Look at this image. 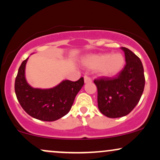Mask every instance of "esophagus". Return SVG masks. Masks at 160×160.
Returning <instances> with one entry per match:
<instances>
[{
	"label": "esophagus",
	"mask_w": 160,
	"mask_h": 160,
	"mask_svg": "<svg viewBox=\"0 0 160 160\" xmlns=\"http://www.w3.org/2000/svg\"><path fill=\"white\" fill-rule=\"evenodd\" d=\"M92 79L90 78H88L87 76H85L84 77V82H85V83H88V82H92Z\"/></svg>",
	"instance_id": "34e87169"
}]
</instances>
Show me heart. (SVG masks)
Returning <instances> with one entry per match:
<instances>
[{
	"label": "heart",
	"mask_w": 160,
	"mask_h": 160,
	"mask_svg": "<svg viewBox=\"0 0 160 160\" xmlns=\"http://www.w3.org/2000/svg\"><path fill=\"white\" fill-rule=\"evenodd\" d=\"M82 63L90 69H97L98 74L102 78H113L124 68L125 58L121 53H97L86 56Z\"/></svg>",
	"instance_id": "1"
}]
</instances>
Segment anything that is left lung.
<instances>
[{
  "instance_id": "8db88e82",
  "label": "left lung",
  "mask_w": 160,
  "mask_h": 160,
  "mask_svg": "<svg viewBox=\"0 0 160 160\" xmlns=\"http://www.w3.org/2000/svg\"><path fill=\"white\" fill-rule=\"evenodd\" d=\"M126 65L117 78L94 80L98 88V105L108 118H120L131 112L141 98L145 88L143 65L140 59L127 48H121Z\"/></svg>"
}]
</instances>
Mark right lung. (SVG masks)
I'll return each instance as SVG.
<instances>
[{"label":"right lung","instance_id":"right-lung-1","mask_svg":"<svg viewBox=\"0 0 160 160\" xmlns=\"http://www.w3.org/2000/svg\"><path fill=\"white\" fill-rule=\"evenodd\" d=\"M28 59L22 62L15 78V92L19 103L28 115L38 120L53 122L62 118L70 111L83 86V78L76 82L64 80L53 88H33L25 77Z\"/></svg>","mask_w":160,"mask_h":160}]
</instances>
